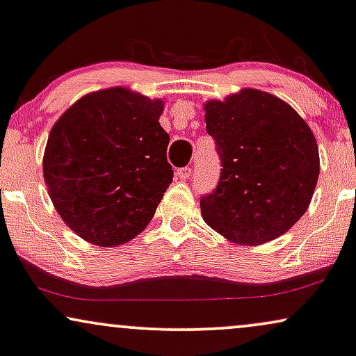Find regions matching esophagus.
I'll use <instances>...</instances> for the list:
<instances>
[{"instance_id":"1","label":"esophagus","mask_w":356,"mask_h":356,"mask_svg":"<svg viewBox=\"0 0 356 356\" xmlns=\"http://www.w3.org/2000/svg\"><path fill=\"white\" fill-rule=\"evenodd\" d=\"M175 175H177V179H181V181H187V179L192 175V169L191 168H182V169H179L177 172H175Z\"/></svg>"}]
</instances>
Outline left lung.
Segmentation results:
<instances>
[{"label":"left lung","mask_w":356,"mask_h":356,"mask_svg":"<svg viewBox=\"0 0 356 356\" xmlns=\"http://www.w3.org/2000/svg\"><path fill=\"white\" fill-rule=\"evenodd\" d=\"M204 108L223 169L217 188L200 199L202 218L238 245L284 235L309 209L317 186L321 159L312 129L289 103L258 88Z\"/></svg>","instance_id":"1"}]
</instances>
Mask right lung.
Wrapping results in <instances>:
<instances>
[{"label": "right lung", "mask_w": 356, "mask_h": 356, "mask_svg": "<svg viewBox=\"0 0 356 356\" xmlns=\"http://www.w3.org/2000/svg\"><path fill=\"white\" fill-rule=\"evenodd\" d=\"M163 110V98L111 87L87 93L52 126L44 182L57 213L85 241L124 245L154 217L174 175Z\"/></svg>", "instance_id": "right-lung-1"}]
</instances>
